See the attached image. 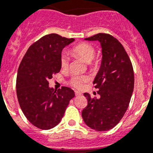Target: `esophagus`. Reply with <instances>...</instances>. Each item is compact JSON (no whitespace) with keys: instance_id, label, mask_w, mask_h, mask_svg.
Wrapping results in <instances>:
<instances>
[{"instance_id":"34e87169","label":"esophagus","mask_w":153,"mask_h":153,"mask_svg":"<svg viewBox=\"0 0 153 153\" xmlns=\"http://www.w3.org/2000/svg\"><path fill=\"white\" fill-rule=\"evenodd\" d=\"M75 96H80L82 94V93H81L80 91H75Z\"/></svg>"}]
</instances>
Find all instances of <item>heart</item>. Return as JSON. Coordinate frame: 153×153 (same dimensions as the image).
<instances>
[{
  "instance_id": "b5f03b06",
  "label": "heart",
  "mask_w": 153,
  "mask_h": 153,
  "mask_svg": "<svg viewBox=\"0 0 153 153\" xmlns=\"http://www.w3.org/2000/svg\"><path fill=\"white\" fill-rule=\"evenodd\" d=\"M71 54L75 56L82 59L84 62L88 63V65L92 68H96L98 65L97 60H94V57L95 56V49L91 44L82 42L74 46L71 50ZM60 64L63 69H66L69 64V59L65 54H62L60 59ZM88 78L83 75H74L71 80V85L77 88H81L84 84L87 82Z\"/></svg>"
}]
</instances>
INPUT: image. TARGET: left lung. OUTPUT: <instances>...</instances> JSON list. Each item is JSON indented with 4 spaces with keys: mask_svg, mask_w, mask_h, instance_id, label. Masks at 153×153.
I'll use <instances>...</instances> for the list:
<instances>
[{
    "mask_svg": "<svg viewBox=\"0 0 153 153\" xmlns=\"http://www.w3.org/2000/svg\"><path fill=\"white\" fill-rule=\"evenodd\" d=\"M99 41L102 59L93 84L100 98L85 93L88 105L82 116L85 124L96 131H107L119 123L126 113L134 88L131 61L122 44L114 36L98 33L85 39Z\"/></svg>",
    "mask_w": 153,
    "mask_h": 153,
    "instance_id": "left-lung-1",
    "label": "left lung"
}]
</instances>
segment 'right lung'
Instances as JSON below:
<instances>
[{
	"label": "right lung",
	"instance_id": "right-lung-1",
	"mask_svg": "<svg viewBox=\"0 0 153 153\" xmlns=\"http://www.w3.org/2000/svg\"><path fill=\"white\" fill-rule=\"evenodd\" d=\"M74 39L56 33L46 35L30 46L16 76V95L20 108L30 123L41 130L59 123L75 92L68 87L54 90L49 80L61 69L62 51Z\"/></svg>",
	"mask_w": 153,
	"mask_h": 153
}]
</instances>
